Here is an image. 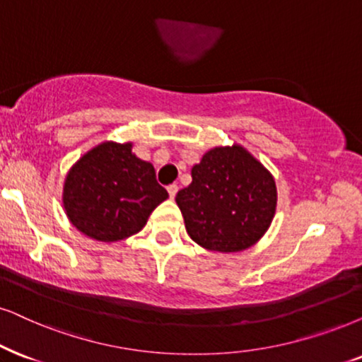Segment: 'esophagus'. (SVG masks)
<instances>
[{
	"label": "esophagus",
	"instance_id": "esophagus-1",
	"mask_svg": "<svg viewBox=\"0 0 362 362\" xmlns=\"http://www.w3.org/2000/svg\"><path fill=\"white\" fill-rule=\"evenodd\" d=\"M167 190H168V195H170V199H175V195H177V192H178V187L175 184H172V185L167 187Z\"/></svg>",
	"mask_w": 362,
	"mask_h": 362
}]
</instances>
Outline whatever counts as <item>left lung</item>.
Wrapping results in <instances>:
<instances>
[{
	"label": "left lung",
	"mask_w": 362,
	"mask_h": 362,
	"mask_svg": "<svg viewBox=\"0 0 362 362\" xmlns=\"http://www.w3.org/2000/svg\"><path fill=\"white\" fill-rule=\"evenodd\" d=\"M175 200L192 240L209 250L239 252L267 232L277 189L257 158L232 145L209 150L192 167V184Z\"/></svg>",
	"instance_id": "8db88e82"
}]
</instances>
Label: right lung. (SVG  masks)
I'll list each match as a JSON object with an SVG mask.
<instances>
[{
  "label": "right lung",
  "instance_id": "obj_1",
  "mask_svg": "<svg viewBox=\"0 0 362 362\" xmlns=\"http://www.w3.org/2000/svg\"><path fill=\"white\" fill-rule=\"evenodd\" d=\"M152 163L132 152V144L103 141L81 157L63 185L66 217L81 234L117 242L136 234L167 200Z\"/></svg>",
  "mask_w": 362,
  "mask_h": 362
}]
</instances>
